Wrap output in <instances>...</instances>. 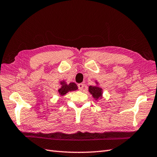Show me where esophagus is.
<instances>
[{
  "label": "esophagus",
  "instance_id": "esophagus-1",
  "mask_svg": "<svg viewBox=\"0 0 157 157\" xmlns=\"http://www.w3.org/2000/svg\"><path fill=\"white\" fill-rule=\"evenodd\" d=\"M78 87L79 90H82L83 87H84V85H83L82 83H80V84L78 85Z\"/></svg>",
  "mask_w": 157,
  "mask_h": 157
}]
</instances>
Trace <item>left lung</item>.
I'll return each mask as SVG.
<instances>
[{"instance_id":"obj_1","label":"left lung","mask_w":157,"mask_h":157,"mask_svg":"<svg viewBox=\"0 0 157 157\" xmlns=\"http://www.w3.org/2000/svg\"><path fill=\"white\" fill-rule=\"evenodd\" d=\"M89 91L92 96L96 99L101 98L102 97V89L97 86H89Z\"/></svg>"}]
</instances>
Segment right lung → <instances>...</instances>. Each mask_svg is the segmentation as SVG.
<instances>
[{"label":"right lung","instance_id":"add662e5","mask_svg":"<svg viewBox=\"0 0 157 157\" xmlns=\"http://www.w3.org/2000/svg\"><path fill=\"white\" fill-rule=\"evenodd\" d=\"M60 84L62 85V86L58 90V92L62 96L66 95L69 91H72V90H76L78 89L77 85L74 82H71L69 85H67L64 81H62L60 82Z\"/></svg>","mask_w":157,"mask_h":157}]
</instances>
